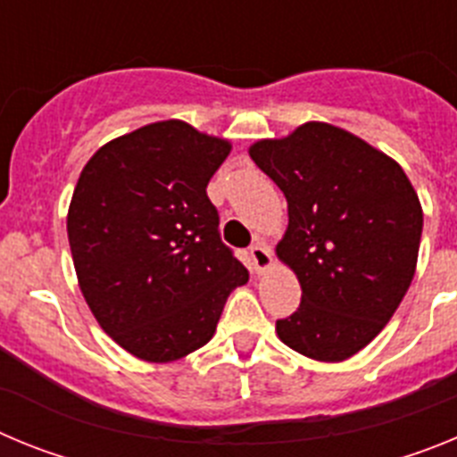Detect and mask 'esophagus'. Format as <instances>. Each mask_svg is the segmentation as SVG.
<instances>
[{"label": "esophagus", "instance_id": "34e87169", "mask_svg": "<svg viewBox=\"0 0 457 457\" xmlns=\"http://www.w3.org/2000/svg\"><path fill=\"white\" fill-rule=\"evenodd\" d=\"M249 256H252V265L258 274L268 272L272 268V252H270L268 245L263 242H256L252 249H249Z\"/></svg>", "mask_w": 457, "mask_h": 457}]
</instances>
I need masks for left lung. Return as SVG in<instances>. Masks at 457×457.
Masks as SVG:
<instances>
[{
	"instance_id": "1",
	"label": "left lung",
	"mask_w": 457,
	"mask_h": 457,
	"mask_svg": "<svg viewBox=\"0 0 457 457\" xmlns=\"http://www.w3.org/2000/svg\"><path fill=\"white\" fill-rule=\"evenodd\" d=\"M249 157L288 201L277 258L302 286L277 337L316 361H345L385 329L417 272V189L394 157L325 120L253 141Z\"/></svg>"
}]
</instances>
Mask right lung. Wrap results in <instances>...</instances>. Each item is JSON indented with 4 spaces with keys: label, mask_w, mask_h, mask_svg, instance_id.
<instances>
[{
    "label": "right lung",
    "mask_w": 457,
    "mask_h": 457,
    "mask_svg": "<svg viewBox=\"0 0 457 457\" xmlns=\"http://www.w3.org/2000/svg\"><path fill=\"white\" fill-rule=\"evenodd\" d=\"M231 148L180 119L155 120L107 141L79 173L66 217L79 290L137 359L169 364L204 348L249 281L205 194Z\"/></svg>",
    "instance_id": "add662e5"
}]
</instances>
